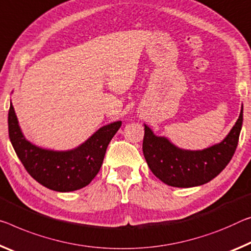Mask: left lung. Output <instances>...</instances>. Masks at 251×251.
Segmentation results:
<instances>
[{
  "instance_id": "8db88e82",
  "label": "left lung",
  "mask_w": 251,
  "mask_h": 251,
  "mask_svg": "<svg viewBox=\"0 0 251 251\" xmlns=\"http://www.w3.org/2000/svg\"><path fill=\"white\" fill-rule=\"evenodd\" d=\"M244 107L228 135L218 144L203 150H184L165 136L155 135L144 124L143 153L147 165L157 178L176 188H192L208 183L221 173L237 149L242 127Z\"/></svg>"
}]
</instances>
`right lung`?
<instances>
[{"instance_id":"1","label":"right lung","mask_w":251,"mask_h":251,"mask_svg":"<svg viewBox=\"0 0 251 251\" xmlns=\"http://www.w3.org/2000/svg\"><path fill=\"white\" fill-rule=\"evenodd\" d=\"M121 126V121L102 126L73 150L43 149L26 140L10 102L9 136L15 153L35 181L58 192H71L89 184L100 170L107 146Z\"/></svg>"}]
</instances>
